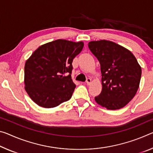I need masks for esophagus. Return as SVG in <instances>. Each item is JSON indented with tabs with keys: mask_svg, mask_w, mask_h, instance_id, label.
I'll return each instance as SVG.
<instances>
[{
	"mask_svg": "<svg viewBox=\"0 0 153 153\" xmlns=\"http://www.w3.org/2000/svg\"><path fill=\"white\" fill-rule=\"evenodd\" d=\"M86 83L87 85H90L91 83V78H87L86 79Z\"/></svg>",
	"mask_w": 153,
	"mask_h": 153,
	"instance_id": "1",
	"label": "esophagus"
}]
</instances>
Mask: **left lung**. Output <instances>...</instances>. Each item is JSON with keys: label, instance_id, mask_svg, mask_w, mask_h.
I'll return each mask as SVG.
<instances>
[{"label": "left lung", "instance_id": "1", "mask_svg": "<svg viewBox=\"0 0 153 153\" xmlns=\"http://www.w3.org/2000/svg\"><path fill=\"white\" fill-rule=\"evenodd\" d=\"M88 48L100 62L102 91L94 100L108 110H118L134 97L142 69L129 50L107 40L93 41Z\"/></svg>", "mask_w": 153, "mask_h": 153}]
</instances>
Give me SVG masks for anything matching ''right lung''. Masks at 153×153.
I'll return each mask as SVG.
<instances>
[{"label":"right lung","instance_id":"right-lung-1","mask_svg":"<svg viewBox=\"0 0 153 153\" xmlns=\"http://www.w3.org/2000/svg\"><path fill=\"white\" fill-rule=\"evenodd\" d=\"M84 43L57 39L34 52L24 66L26 93L38 105L54 108L71 99L76 84L71 79L73 60Z\"/></svg>","mask_w":153,"mask_h":153}]
</instances>
